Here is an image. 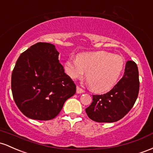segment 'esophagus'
<instances>
[{
	"instance_id": "34e87169",
	"label": "esophagus",
	"mask_w": 153,
	"mask_h": 153,
	"mask_svg": "<svg viewBox=\"0 0 153 153\" xmlns=\"http://www.w3.org/2000/svg\"><path fill=\"white\" fill-rule=\"evenodd\" d=\"M83 92H85V91L82 90L81 87H76V93L81 94V93H83Z\"/></svg>"
}]
</instances>
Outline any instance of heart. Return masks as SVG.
Wrapping results in <instances>:
<instances>
[{"label":"heart","mask_w":153,"mask_h":153,"mask_svg":"<svg viewBox=\"0 0 153 153\" xmlns=\"http://www.w3.org/2000/svg\"><path fill=\"white\" fill-rule=\"evenodd\" d=\"M123 66L121 56L106 51L79 54L76 59L68 60L64 64L65 71L72 79L81 78L87 72L86 79L90 88L99 93L114 87Z\"/></svg>","instance_id":"obj_1"}]
</instances>
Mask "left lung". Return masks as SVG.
Instances as JSON below:
<instances>
[{"mask_svg":"<svg viewBox=\"0 0 153 153\" xmlns=\"http://www.w3.org/2000/svg\"><path fill=\"white\" fill-rule=\"evenodd\" d=\"M140 90L136 63L128 61L124 74L114 88L103 95H92V102L85 109L88 117L99 123H112L124 117L133 107Z\"/></svg>","mask_w":153,"mask_h":153,"instance_id":"left-lung-1","label":"left lung"}]
</instances>
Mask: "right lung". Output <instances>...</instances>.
Listing matches in <instances>:
<instances>
[{
	"label": "right lung",
	"instance_id": "right-lung-1",
	"mask_svg": "<svg viewBox=\"0 0 153 153\" xmlns=\"http://www.w3.org/2000/svg\"><path fill=\"white\" fill-rule=\"evenodd\" d=\"M54 45L37 42L22 53L11 75L17 107L27 117L48 121L58 116L76 85L65 74Z\"/></svg>",
	"mask_w": 153,
	"mask_h": 153
}]
</instances>
